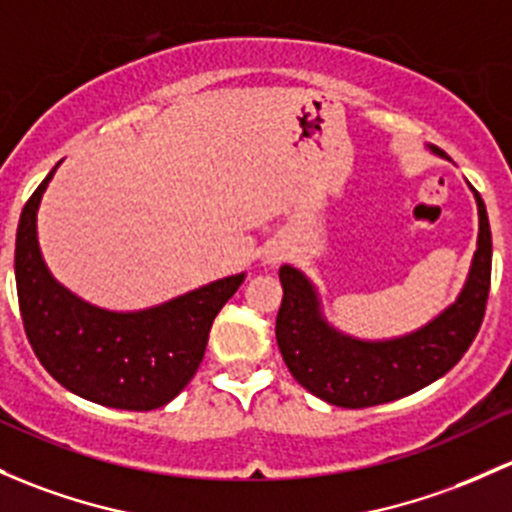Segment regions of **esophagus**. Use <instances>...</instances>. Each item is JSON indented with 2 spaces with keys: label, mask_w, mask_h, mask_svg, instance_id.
Here are the masks:
<instances>
[{
  "label": "esophagus",
  "mask_w": 512,
  "mask_h": 512,
  "mask_svg": "<svg viewBox=\"0 0 512 512\" xmlns=\"http://www.w3.org/2000/svg\"><path fill=\"white\" fill-rule=\"evenodd\" d=\"M267 260H270V262H277V260H282V252H277V250H270V255H267Z\"/></svg>",
  "instance_id": "esophagus-1"
}]
</instances>
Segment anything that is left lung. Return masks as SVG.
<instances>
[{
    "label": "left lung",
    "mask_w": 512,
    "mask_h": 512,
    "mask_svg": "<svg viewBox=\"0 0 512 512\" xmlns=\"http://www.w3.org/2000/svg\"><path fill=\"white\" fill-rule=\"evenodd\" d=\"M473 193L478 203V250L464 292L437 319L402 338L358 341L338 333L321 316L309 279L294 267H279L284 297L274 333L284 363L301 387L328 405L360 410L412 395L464 358L486 314L493 257L486 203L481 193Z\"/></svg>",
    "instance_id": "1"
}]
</instances>
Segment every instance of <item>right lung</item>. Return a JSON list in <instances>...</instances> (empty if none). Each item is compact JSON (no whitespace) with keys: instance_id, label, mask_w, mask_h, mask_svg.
<instances>
[{"instance_id":"add662e5","label":"right lung","mask_w":512,"mask_h":512,"mask_svg":"<svg viewBox=\"0 0 512 512\" xmlns=\"http://www.w3.org/2000/svg\"><path fill=\"white\" fill-rule=\"evenodd\" d=\"M56 169L31 193L16 228L14 274L26 338L43 368L75 395L117 410L164 407L196 375L213 319L245 274L129 314L85 304L51 277L36 240V211Z\"/></svg>"}]
</instances>
